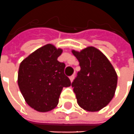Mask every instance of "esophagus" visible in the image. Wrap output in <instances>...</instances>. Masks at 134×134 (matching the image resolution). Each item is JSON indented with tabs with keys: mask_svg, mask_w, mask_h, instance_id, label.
Wrapping results in <instances>:
<instances>
[{
	"mask_svg": "<svg viewBox=\"0 0 134 134\" xmlns=\"http://www.w3.org/2000/svg\"><path fill=\"white\" fill-rule=\"evenodd\" d=\"M69 78H70V80H71V82H72L73 80H74V74L71 75V76H70Z\"/></svg>",
	"mask_w": 134,
	"mask_h": 134,
	"instance_id": "34e87169",
	"label": "esophagus"
}]
</instances>
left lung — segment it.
Instances as JSON below:
<instances>
[{
	"label": "left lung",
	"mask_w": 134,
	"mask_h": 134,
	"mask_svg": "<svg viewBox=\"0 0 134 134\" xmlns=\"http://www.w3.org/2000/svg\"><path fill=\"white\" fill-rule=\"evenodd\" d=\"M72 52L81 68L71 83L77 104L87 111H99L114 97L118 83L115 70L96 48L89 47L79 52Z\"/></svg>",
	"instance_id": "left-lung-1"
}]
</instances>
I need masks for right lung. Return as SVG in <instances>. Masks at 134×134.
<instances>
[{
  "label": "right lung",
  "mask_w": 134,
  "mask_h": 134,
  "mask_svg": "<svg viewBox=\"0 0 134 134\" xmlns=\"http://www.w3.org/2000/svg\"><path fill=\"white\" fill-rule=\"evenodd\" d=\"M61 49L47 44L30 54L19 65L18 85L27 104L41 112L56 107L63 87L71 83L64 74L65 65L58 60Z\"/></svg>",
  "instance_id": "1"
}]
</instances>
